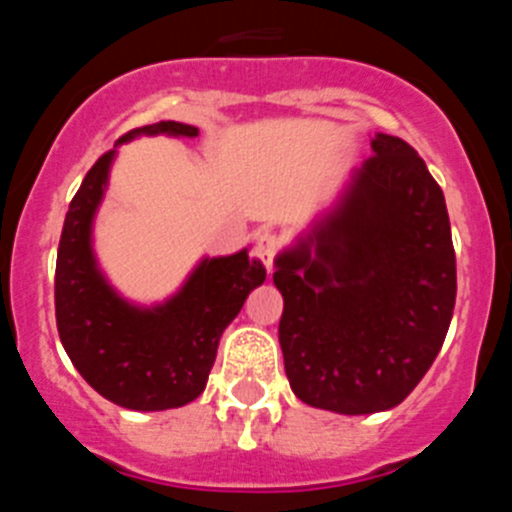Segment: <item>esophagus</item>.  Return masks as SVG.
<instances>
[{
	"label": "esophagus",
	"instance_id": "esophagus-1",
	"mask_svg": "<svg viewBox=\"0 0 512 512\" xmlns=\"http://www.w3.org/2000/svg\"><path fill=\"white\" fill-rule=\"evenodd\" d=\"M279 251V235L277 233H259L256 235V256L261 259V264L266 266V271H274V259H277Z\"/></svg>",
	"mask_w": 512,
	"mask_h": 512
}]
</instances>
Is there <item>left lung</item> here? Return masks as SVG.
Returning a JSON list of instances; mask_svg holds the SVG:
<instances>
[{
  "mask_svg": "<svg viewBox=\"0 0 512 512\" xmlns=\"http://www.w3.org/2000/svg\"><path fill=\"white\" fill-rule=\"evenodd\" d=\"M338 205L274 261L289 387L341 415L400 405L431 369L456 302L441 187L395 135L377 133Z\"/></svg>",
  "mask_w": 512,
  "mask_h": 512,
  "instance_id": "left-lung-1",
  "label": "left lung"
}]
</instances>
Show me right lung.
<instances>
[{
    "label": "right lung",
    "instance_id": "obj_1",
    "mask_svg": "<svg viewBox=\"0 0 512 512\" xmlns=\"http://www.w3.org/2000/svg\"><path fill=\"white\" fill-rule=\"evenodd\" d=\"M158 133L197 138L200 130L161 120L130 130L117 146ZM117 146L89 169L63 220L56 259L58 336L71 364L104 400L143 413L182 408L205 392L220 336L248 292L264 284L266 269L243 248L233 256L202 259L161 305L138 307L117 295L92 248L94 215Z\"/></svg>",
    "mask_w": 512,
    "mask_h": 512
}]
</instances>
